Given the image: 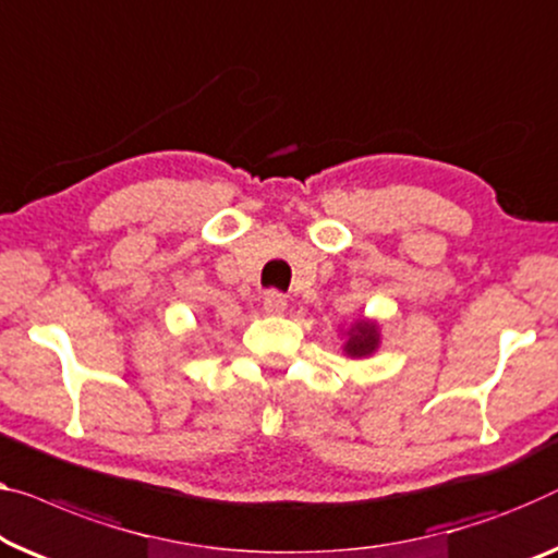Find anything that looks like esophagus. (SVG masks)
<instances>
[{
	"mask_svg": "<svg viewBox=\"0 0 558 558\" xmlns=\"http://www.w3.org/2000/svg\"><path fill=\"white\" fill-rule=\"evenodd\" d=\"M286 295L278 293V290H268V293L263 295V311L268 315H280L286 311Z\"/></svg>",
	"mask_w": 558,
	"mask_h": 558,
	"instance_id": "1",
	"label": "esophagus"
}]
</instances>
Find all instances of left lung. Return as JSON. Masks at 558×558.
I'll list each match as a JSON object with an SVG mask.
<instances>
[{
	"mask_svg": "<svg viewBox=\"0 0 558 558\" xmlns=\"http://www.w3.org/2000/svg\"><path fill=\"white\" fill-rule=\"evenodd\" d=\"M343 336V353L348 359H368L380 345V326L371 318H359L351 328L340 330Z\"/></svg>",
	"mask_w": 558,
	"mask_h": 558,
	"instance_id": "8db88e82",
	"label": "left lung"
}]
</instances>
